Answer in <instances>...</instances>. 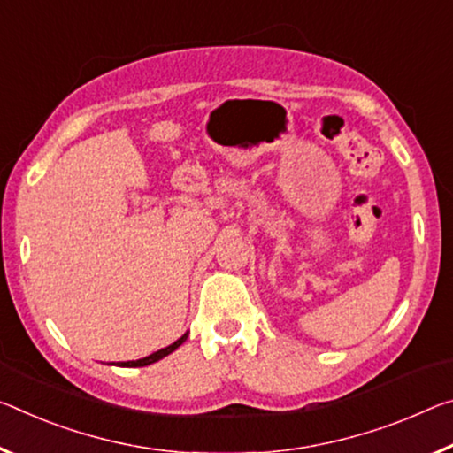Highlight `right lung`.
Wrapping results in <instances>:
<instances>
[{"mask_svg":"<svg viewBox=\"0 0 453 453\" xmlns=\"http://www.w3.org/2000/svg\"><path fill=\"white\" fill-rule=\"evenodd\" d=\"M188 336H189V333H185L181 339H177L173 344H169V347L157 350V353L149 355L145 358H136V361H127V363H111V365H117V367H147V365H153L157 361H161L163 357H167V355L173 353V350H177L185 341H188Z\"/></svg>","mask_w":453,"mask_h":453,"instance_id":"right-lung-1","label":"right lung"}]
</instances>
